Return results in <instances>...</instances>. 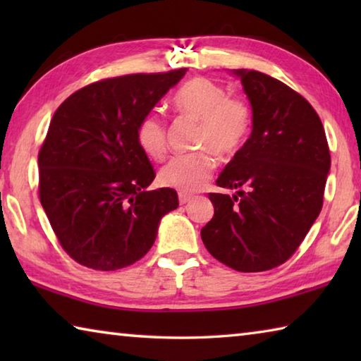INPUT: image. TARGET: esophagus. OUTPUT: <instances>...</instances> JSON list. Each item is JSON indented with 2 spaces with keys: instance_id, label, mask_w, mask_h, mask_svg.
Segmentation results:
<instances>
[{
  "instance_id": "1",
  "label": "esophagus",
  "mask_w": 361,
  "mask_h": 361,
  "mask_svg": "<svg viewBox=\"0 0 361 361\" xmlns=\"http://www.w3.org/2000/svg\"><path fill=\"white\" fill-rule=\"evenodd\" d=\"M178 199H180V204H181V205H185V204H188V202H191L192 195H191V194L180 192V194H178Z\"/></svg>"
}]
</instances>
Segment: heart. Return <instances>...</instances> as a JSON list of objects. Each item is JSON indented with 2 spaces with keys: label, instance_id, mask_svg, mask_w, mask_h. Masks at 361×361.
<instances>
[{
  "label": "heart",
  "instance_id": "obj_1",
  "mask_svg": "<svg viewBox=\"0 0 361 361\" xmlns=\"http://www.w3.org/2000/svg\"><path fill=\"white\" fill-rule=\"evenodd\" d=\"M176 113L199 122L197 145L219 154H232L248 138L252 113L239 97H229L221 85L207 78H194L172 97ZM137 142L151 159L166 154V126L156 114H146L137 127ZM216 167V157L210 149L175 156L159 170L162 186L180 192H195L209 183Z\"/></svg>",
  "mask_w": 361,
  "mask_h": 361
}]
</instances>
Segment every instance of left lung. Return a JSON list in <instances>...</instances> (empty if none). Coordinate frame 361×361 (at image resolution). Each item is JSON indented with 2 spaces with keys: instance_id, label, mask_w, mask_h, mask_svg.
Wrapping results in <instances>:
<instances>
[{
  "instance_id": "left-lung-1",
  "label": "left lung",
  "mask_w": 361,
  "mask_h": 361,
  "mask_svg": "<svg viewBox=\"0 0 361 361\" xmlns=\"http://www.w3.org/2000/svg\"><path fill=\"white\" fill-rule=\"evenodd\" d=\"M252 105V135L210 192L215 215L200 237L213 258L239 272H262L290 258L323 205L331 166L323 124L288 85L255 70H232Z\"/></svg>"
}]
</instances>
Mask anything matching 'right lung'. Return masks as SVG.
Here are the masks:
<instances>
[{
  "instance_id": "obj_1",
  "label": "right lung",
  "mask_w": 361,
  "mask_h": 361,
  "mask_svg": "<svg viewBox=\"0 0 361 361\" xmlns=\"http://www.w3.org/2000/svg\"><path fill=\"white\" fill-rule=\"evenodd\" d=\"M186 68L94 82L54 113L38 154L39 200L60 245L95 271H116L149 252L172 188L146 191L154 170L137 127Z\"/></svg>"
}]
</instances>
